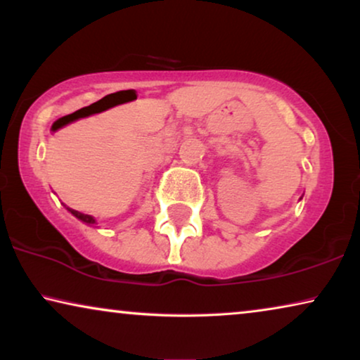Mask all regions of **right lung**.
Returning a JSON list of instances; mask_svg holds the SVG:
<instances>
[{
  "mask_svg": "<svg viewBox=\"0 0 360 360\" xmlns=\"http://www.w3.org/2000/svg\"><path fill=\"white\" fill-rule=\"evenodd\" d=\"M68 211H70V213L75 216V218L83 221V223H86V224H95L96 223L95 218H93V216H90V214H83V213H80V211L72 210V208H68Z\"/></svg>",
  "mask_w": 360,
  "mask_h": 360,
  "instance_id": "add662e5",
  "label": "right lung"
}]
</instances>
